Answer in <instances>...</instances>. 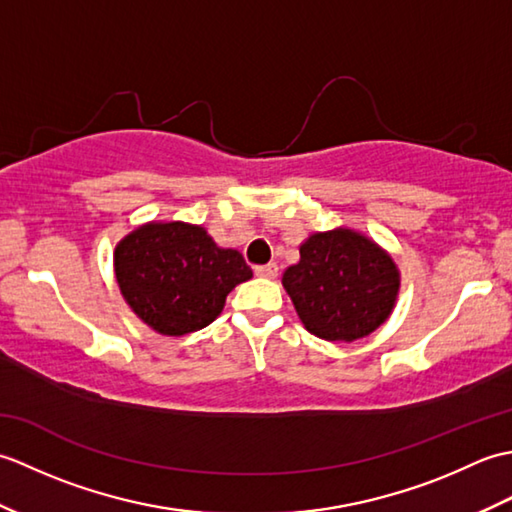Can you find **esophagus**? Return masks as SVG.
I'll return each mask as SVG.
<instances>
[{
	"label": "esophagus",
	"instance_id": "obj_1",
	"mask_svg": "<svg viewBox=\"0 0 512 512\" xmlns=\"http://www.w3.org/2000/svg\"><path fill=\"white\" fill-rule=\"evenodd\" d=\"M279 273L277 264H264V266H255V275L257 277H266V279H275Z\"/></svg>",
	"mask_w": 512,
	"mask_h": 512
}]
</instances>
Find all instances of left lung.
Returning a JSON list of instances; mask_svg holds the SVG:
<instances>
[{"instance_id":"obj_1","label":"left lung","mask_w":512,"mask_h":512,"mask_svg":"<svg viewBox=\"0 0 512 512\" xmlns=\"http://www.w3.org/2000/svg\"><path fill=\"white\" fill-rule=\"evenodd\" d=\"M284 288L306 330L325 341H356L385 323L396 303L398 268L383 248L350 228L314 233L299 248Z\"/></svg>"}]
</instances>
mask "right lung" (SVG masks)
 Returning <instances> with one entry per match:
<instances>
[{"mask_svg":"<svg viewBox=\"0 0 512 512\" xmlns=\"http://www.w3.org/2000/svg\"><path fill=\"white\" fill-rule=\"evenodd\" d=\"M114 270L129 308L169 336L206 328L228 292L253 277L242 253L184 222L136 228L116 246Z\"/></svg>","mask_w":512,"mask_h":512,"instance_id":"right-lung-1","label":"right lung"}]
</instances>
